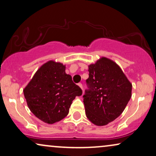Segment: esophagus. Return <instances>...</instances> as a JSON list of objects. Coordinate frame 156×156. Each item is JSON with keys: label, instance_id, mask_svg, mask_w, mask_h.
I'll list each match as a JSON object with an SVG mask.
<instances>
[{"label": "esophagus", "instance_id": "1", "mask_svg": "<svg viewBox=\"0 0 156 156\" xmlns=\"http://www.w3.org/2000/svg\"><path fill=\"white\" fill-rule=\"evenodd\" d=\"M78 86H79V87H80V88H81V89H82V90H83V87H82V83H79V84H78Z\"/></svg>", "mask_w": 156, "mask_h": 156}]
</instances>
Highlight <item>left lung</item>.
Wrapping results in <instances>:
<instances>
[{
  "mask_svg": "<svg viewBox=\"0 0 156 156\" xmlns=\"http://www.w3.org/2000/svg\"><path fill=\"white\" fill-rule=\"evenodd\" d=\"M88 89L84 104L87 119L97 126H105L122 114L131 97L132 84L120 67L101 57L89 65Z\"/></svg>",
  "mask_w": 156,
  "mask_h": 156,
  "instance_id": "obj_1",
  "label": "left lung"
}]
</instances>
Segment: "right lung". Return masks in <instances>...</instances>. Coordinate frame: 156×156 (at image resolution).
Here are the masks:
<instances>
[{"instance_id":"add662e5","label":"right lung","mask_w":156,"mask_h":156,"mask_svg":"<svg viewBox=\"0 0 156 156\" xmlns=\"http://www.w3.org/2000/svg\"><path fill=\"white\" fill-rule=\"evenodd\" d=\"M65 65L50 60L40 67L23 93L27 106L35 116L52 124L67 116L75 97L82 94L80 87L65 72Z\"/></svg>"}]
</instances>
